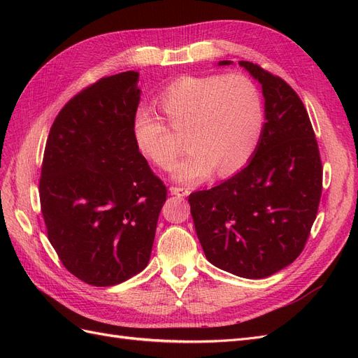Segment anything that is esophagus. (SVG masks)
<instances>
[{
	"label": "esophagus",
	"mask_w": 358,
	"mask_h": 358,
	"mask_svg": "<svg viewBox=\"0 0 358 358\" xmlns=\"http://www.w3.org/2000/svg\"><path fill=\"white\" fill-rule=\"evenodd\" d=\"M170 192L173 196H178V197H185L191 192L188 188H183V187H170Z\"/></svg>",
	"instance_id": "1"
}]
</instances>
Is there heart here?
<instances>
[{"instance_id": "b5f03b06", "label": "heart", "mask_w": 358, "mask_h": 358, "mask_svg": "<svg viewBox=\"0 0 358 358\" xmlns=\"http://www.w3.org/2000/svg\"><path fill=\"white\" fill-rule=\"evenodd\" d=\"M167 122L185 138L188 154L175 178L199 183L216 170L220 176L239 171L254 155L264 124L257 85L243 74L185 76L158 95ZM137 149L162 170L175 166L180 140L158 113L142 107L133 117Z\"/></svg>"}]
</instances>
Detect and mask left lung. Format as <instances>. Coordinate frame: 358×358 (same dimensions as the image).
I'll return each instance as SVG.
<instances>
[{
    "mask_svg": "<svg viewBox=\"0 0 358 358\" xmlns=\"http://www.w3.org/2000/svg\"><path fill=\"white\" fill-rule=\"evenodd\" d=\"M239 64L263 88L259 142L245 169L218 187L189 194L188 201L206 258L236 276L262 279L291 264L305 248L318 212L322 166L296 91L258 64Z\"/></svg>",
    "mask_w": 358,
    "mask_h": 358,
    "instance_id": "left-lung-1",
    "label": "left lung"
}]
</instances>
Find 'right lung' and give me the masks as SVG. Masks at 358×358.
<instances>
[{
  "mask_svg": "<svg viewBox=\"0 0 358 358\" xmlns=\"http://www.w3.org/2000/svg\"><path fill=\"white\" fill-rule=\"evenodd\" d=\"M138 73L101 78L62 107L45 148L40 206L71 275L110 287L148 266L167 188L133 137Z\"/></svg>",
  "mask_w": 358,
  "mask_h": 358,
  "instance_id": "add662e5",
  "label": "right lung"
}]
</instances>
